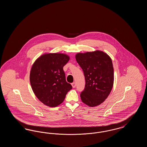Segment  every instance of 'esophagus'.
Segmentation results:
<instances>
[{
  "label": "esophagus",
  "instance_id": "esophagus-1",
  "mask_svg": "<svg viewBox=\"0 0 147 147\" xmlns=\"http://www.w3.org/2000/svg\"><path fill=\"white\" fill-rule=\"evenodd\" d=\"M71 85H72V87H73V88H76V83L75 82H74V83H71Z\"/></svg>",
  "mask_w": 147,
  "mask_h": 147
}]
</instances>
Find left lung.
Here are the masks:
<instances>
[{"label":"left lung","instance_id":"8db88e82","mask_svg":"<svg viewBox=\"0 0 147 147\" xmlns=\"http://www.w3.org/2000/svg\"><path fill=\"white\" fill-rule=\"evenodd\" d=\"M76 59L84 72L85 86L82 102L90 107L102 104L112 90L114 71L110 56L102 51L78 53Z\"/></svg>","mask_w":147,"mask_h":147}]
</instances>
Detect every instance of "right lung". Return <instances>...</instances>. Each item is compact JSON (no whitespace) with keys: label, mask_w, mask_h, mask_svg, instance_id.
Masks as SVG:
<instances>
[{"label":"right lung","mask_w":147,"mask_h":147,"mask_svg":"<svg viewBox=\"0 0 147 147\" xmlns=\"http://www.w3.org/2000/svg\"><path fill=\"white\" fill-rule=\"evenodd\" d=\"M69 56L61 53H45L36 59L30 73L35 96L44 105L56 107L62 103L72 86L65 80L63 67Z\"/></svg>","instance_id":"obj_1"}]
</instances>
